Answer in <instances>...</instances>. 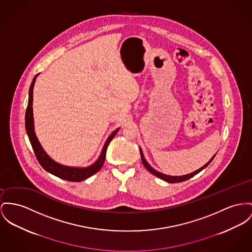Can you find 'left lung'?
<instances>
[{
	"label": "left lung",
	"instance_id": "obj_1",
	"mask_svg": "<svg viewBox=\"0 0 252 252\" xmlns=\"http://www.w3.org/2000/svg\"><path fill=\"white\" fill-rule=\"evenodd\" d=\"M140 156H141V160H142V163H143V165L146 167V169L149 171V172H151L153 175H155V176H157L158 178H159V179H161V180H163V181H165V182H167V183H170V184H176V183H182V182H185V181H187V180H189L190 178H192V177H194L195 175H197L198 173H200L201 170H203L204 168L206 167V166H208V164L213 160V158H215V156L205 164V165H203L202 167L200 168L199 170H197V171H195V172H193V173H191V174H188V175H185V176H180V177H172V176H167V175H164V174H161V173H159V172H158V171H156L155 169H153V168L148 164V162L145 160V158H144V156H143V153L142 151L140 150Z\"/></svg>",
	"mask_w": 252,
	"mask_h": 252
}]
</instances>
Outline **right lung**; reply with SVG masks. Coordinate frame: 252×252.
Wrapping results in <instances>:
<instances>
[{
    "instance_id": "add662e5",
    "label": "right lung",
    "mask_w": 252,
    "mask_h": 252,
    "mask_svg": "<svg viewBox=\"0 0 252 252\" xmlns=\"http://www.w3.org/2000/svg\"><path fill=\"white\" fill-rule=\"evenodd\" d=\"M37 75L38 74H36L34 76L32 83L30 88L29 103H28V107H27V111H26V130H27V134L29 135L31 144L32 146L34 154L36 156V158L42 167L60 179H63V180L68 181V182H77V183L84 181L86 179L90 178L91 176L94 175L95 173H97L100 170L101 167L103 166V163H104L105 158H106V151H107L108 145L118 133V129L109 136V138L107 139V141L103 147L99 158L92 166L80 169V168L63 166V165H60V164L54 162L43 150V148L41 147V145L35 135V133H34L33 116H32V99H33V97H32V94H33L34 83H35V79H36Z\"/></svg>"
}]
</instances>
